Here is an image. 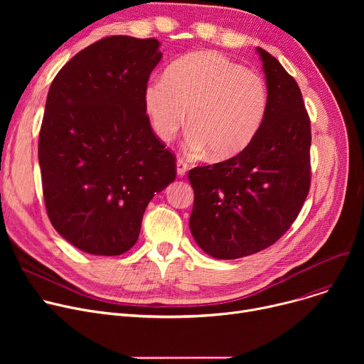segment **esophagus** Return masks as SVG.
I'll return each instance as SVG.
<instances>
[{"instance_id": "1", "label": "esophagus", "mask_w": 364, "mask_h": 364, "mask_svg": "<svg viewBox=\"0 0 364 364\" xmlns=\"http://www.w3.org/2000/svg\"><path fill=\"white\" fill-rule=\"evenodd\" d=\"M187 169H188L187 162H186L184 159H178V161H177V174H178L180 177H183V176H186Z\"/></svg>"}]
</instances>
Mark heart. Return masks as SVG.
Listing matches in <instances>:
<instances>
[{
	"instance_id": "heart-1",
	"label": "heart",
	"mask_w": 364,
	"mask_h": 364,
	"mask_svg": "<svg viewBox=\"0 0 364 364\" xmlns=\"http://www.w3.org/2000/svg\"><path fill=\"white\" fill-rule=\"evenodd\" d=\"M144 109L153 131L169 141L186 124L188 155L209 150L213 159L237 156L259 134L270 106V92L258 72L217 51L188 54L165 76L144 87Z\"/></svg>"
}]
</instances>
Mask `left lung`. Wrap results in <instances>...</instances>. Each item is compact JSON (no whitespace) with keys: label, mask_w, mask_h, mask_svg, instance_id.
I'll list each match as a JSON object with an SVG mask.
<instances>
[{"label":"left lung","mask_w":364,"mask_h":364,"mask_svg":"<svg viewBox=\"0 0 364 364\" xmlns=\"http://www.w3.org/2000/svg\"><path fill=\"white\" fill-rule=\"evenodd\" d=\"M270 106L237 156L188 171L195 192L190 232L208 255L236 259L277 242L296 220L311 181V128L296 81L257 47Z\"/></svg>","instance_id":"obj_1"}]
</instances>
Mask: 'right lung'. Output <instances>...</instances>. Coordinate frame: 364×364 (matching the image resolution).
Instances as JSON below:
<instances>
[{"instance_id": "obj_1", "label": "right lung", "mask_w": 364, "mask_h": 364, "mask_svg": "<svg viewBox=\"0 0 364 364\" xmlns=\"http://www.w3.org/2000/svg\"><path fill=\"white\" fill-rule=\"evenodd\" d=\"M159 46L103 38L73 55L48 90L38 141L47 214L87 254L131 250L149 202L176 180V156L153 132L143 99Z\"/></svg>"}]
</instances>
